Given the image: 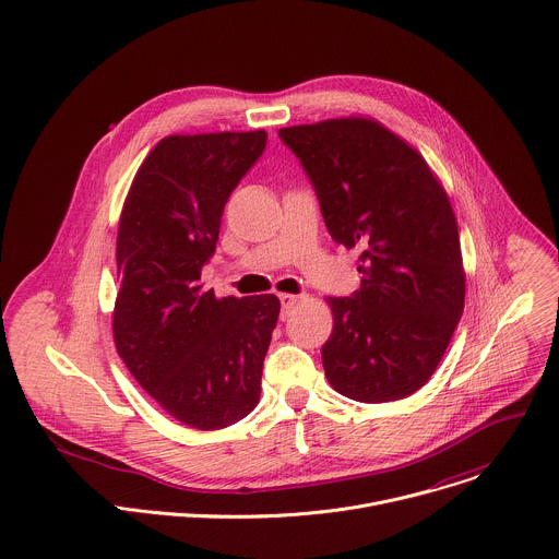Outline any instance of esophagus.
<instances>
[{
	"label": "esophagus",
	"instance_id": "1",
	"mask_svg": "<svg viewBox=\"0 0 559 559\" xmlns=\"http://www.w3.org/2000/svg\"><path fill=\"white\" fill-rule=\"evenodd\" d=\"M280 301H282V319H286L290 314V310L295 308V304L299 301L297 295H288V293H282L280 295Z\"/></svg>",
	"mask_w": 559,
	"mask_h": 559
}]
</instances>
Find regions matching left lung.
<instances>
[{
    "mask_svg": "<svg viewBox=\"0 0 559 559\" xmlns=\"http://www.w3.org/2000/svg\"><path fill=\"white\" fill-rule=\"evenodd\" d=\"M319 197L334 242L360 249V288L328 297V382L367 404L393 402L435 373L465 301L456 218L426 159L376 120L280 129Z\"/></svg>",
    "mask_w": 559,
    "mask_h": 559,
    "instance_id": "8db88e82",
    "label": "left lung"
}]
</instances>
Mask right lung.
I'll return each mask as SVG.
<instances>
[{"label":"right lung","mask_w":559,"mask_h":559,"mask_svg":"<svg viewBox=\"0 0 559 559\" xmlns=\"http://www.w3.org/2000/svg\"><path fill=\"white\" fill-rule=\"evenodd\" d=\"M266 131L168 135L140 166L118 225L114 341L142 389L177 421L218 430L247 417L280 317L275 295L223 297L201 271L225 203Z\"/></svg>","instance_id":"1"}]
</instances>
